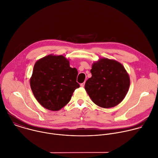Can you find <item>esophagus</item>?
Listing matches in <instances>:
<instances>
[{"mask_svg": "<svg viewBox=\"0 0 158 158\" xmlns=\"http://www.w3.org/2000/svg\"><path fill=\"white\" fill-rule=\"evenodd\" d=\"M81 87H84V85H85V82H83V83H82V84H81Z\"/></svg>", "mask_w": 158, "mask_h": 158, "instance_id": "1", "label": "esophagus"}]
</instances>
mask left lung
<instances>
[{
  "label": "left lung",
  "instance_id": "1",
  "mask_svg": "<svg viewBox=\"0 0 158 158\" xmlns=\"http://www.w3.org/2000/svg\"><path fill=\"white\" fill-rule=\"evenodd\" d=\"M92 77L85 84V89L92 102L102 108H109L119 104L125 98L130 78L123 64L108 58L94 63Z\"/></svg>",
  "mask_w": 158,
  "mask_h": 158
}]
</instances>
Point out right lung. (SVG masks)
Listing matches in <instances>:
<instances>
[{
  "mask_svg": "<svg viewBox=\"0 0 158 158\" xmlns=\"http://www.w3.org/2000/svg\"><path fill=\"white\" fill-rule=\"evenodd\" d=\"M78 72L69 66L63 55H47L34 64L30 85L37 102L45 108L58 111L70 101L80 87L76 82Z\"/></svg>",
  "mask_w": 158,
  "mask_h": 158,
  "instance_id": "obj_1",
  "label": "right lung"
}]
</instances>
